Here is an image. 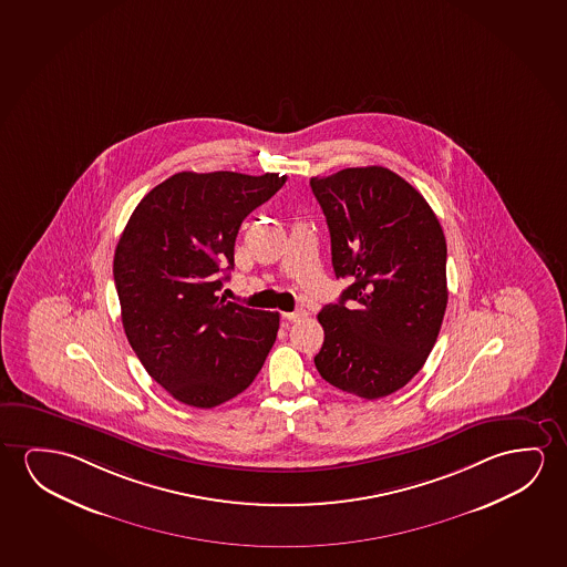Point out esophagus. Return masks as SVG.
Listing matches in <instances>:
<instances>
[{
    "instance_id": "34e87169",
    "label": "esophagus",
    "mask_w": 567,
    "mask_h": 567,
    "mask_svg": "<svg viewBox=\"0 0 567 567\" xmlns=\"http://www.w3.org/2000/svg\"><path fill=\"white\" fill-rule=\"evenodd\" d=\"M282 318L287 321H302L305 318H308V312L302 310V308H298L295 312L282 313Z\"/></svg>"
}]
</instances>
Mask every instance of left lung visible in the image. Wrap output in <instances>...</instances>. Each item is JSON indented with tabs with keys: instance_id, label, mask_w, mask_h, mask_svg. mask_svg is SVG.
<instances>
[{
	"instance_id": "left-lung-1",
	"label": "left lung",
	"mask_w": 567,
	"mask_h": 567,
	"mask_svg": "<svg viewBox=\"0 0 567 567\" xmlns=\"http://www.w3.org/2000/svg\"><path fill=\"white\" fill-rule=\"evenodd\" d=\"M328 220L336 277L353 280L318 313L316 369L364 400L394 394L427 361L449 302L446 241L433 208L380 165L310 179Z\"/></svg>"
}]
</instances>
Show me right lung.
<instances>
[{
    "mask_svg": "<svg viewBox=\"0 0 567 567\" xmlns=\"http://www.w3.org/2000/svg\"><path fill=\"white\" fill-rule=\"evenodd\" d=\"M285 181L279 173H175L140 200L116 244L124 333L179 402L200 410L228 402L271 351L279 312L226 302L218 290L234 269L241 221Z\"/></svg>",
    "mask_w": 567,
    "mask_h": 567,
    "instance_id": "right-lung-1",
    "label": "right lung"
}]
</instances>
